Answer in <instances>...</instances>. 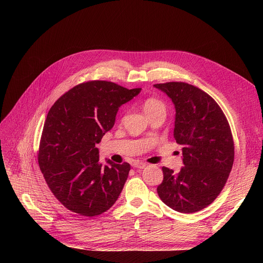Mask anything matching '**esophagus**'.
I'll use <instances>...</instances> for the list:
<instances>
[{"label": "esophagus", "mask_w": 263, "mask_h": 263, "mask_svg": "<svg viewBox=\"0 0 263 263\" xmlns=\"http://www.w3.org/2000/svg\"><path fill=\"white\" fill-rule=\"evenodd\" d=\"M132 166H133V167H136V168L143 170V168H145V167L147 166V164L144 163V162H135V163H133Z\"/></svg>", "instance_id": "esophagus-1"}]
</instances>
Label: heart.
I'll use <instances>...</instances> for the list:
<instances>
[{
    "label": "heart",
    "instance_id": "1",
    "mask_svg": "<svg viewBox=\"0 0 263 263\" xmlns=\"http://www.w3.org/2000/svg\"><path fill=\"white\" fill-rule=\"evenodd\" d=\"M144 110L147 116L154 114L159 110H164L165 112V105L162 101L156 99V98H149L144 102Z\"/></svg>",
    "mask_w": 263,
    "mask_h": 263
}]
</instances>
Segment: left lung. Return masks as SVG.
<instances>
[{"label":"left lung","mask_w":263,"mask_h":263,"mask_svg":"<svg viewBox=\"0 0 263 263\" xmlns=\"http://www.w3.org/2000/svg\"><path fill=\"white\" fill-rule=\"evenodd\" d=\"M175 105L174 137L182 145L179 173L163 167L157 191L161 200L180 213H194L214 201L231 172L234 147L229 123L213 98L182 82L154 85Z\"/></svg>","instance_id":"8db88e82"}]
</instances>
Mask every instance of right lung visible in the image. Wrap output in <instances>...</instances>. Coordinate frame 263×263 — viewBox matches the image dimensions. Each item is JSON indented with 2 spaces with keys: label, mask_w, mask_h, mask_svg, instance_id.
Segmentation results:
<instances>
[{
  "label": "right lung",
  "mask_w": 263,
  "mask_h": 263,
  "mask_svg": "<svg viewBox=\"0 0 263 263\" xmlns=\"http://www.w3.org/2000/svg\"><path fill=\"white\" fill-rule=\"evenodd\" d=\"M141 90L90 81L67 91L50 108L38 163L51 192L68 210L96 216L118 199L130 164L105 160L103 165L96 145L113 128L119 107Z\"/></svg>",
  "instance_id": "1"
}]
</instances>
